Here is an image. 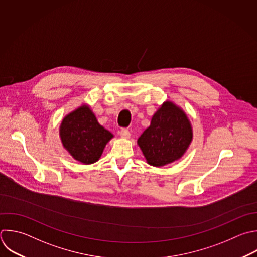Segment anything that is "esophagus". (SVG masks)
Wrapping results in <instances>:
<instances>
[{"label":"esophagus","mask_w":257,"mask_h":257,"mask_svg":"<svg viewBox=\"0 0 257 257\" xmlns=\"http://www.w3.org/2000/svg\"><path fill=\"white\" fill-rule=\"evenodd\" d=\"M119 136H120L122 139L127 140V139H130V138H131V133L128 132V130H126V128H122V130L119 132Z\"/></svg>","instance_id":"esophagus-1"}]
</instances>
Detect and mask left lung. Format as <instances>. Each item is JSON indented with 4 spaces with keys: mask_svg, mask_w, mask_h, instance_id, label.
I'll list each match as a JSON object with an SVG mask.
<instances>
[{
    "mask_svg": "<svg viewBox=\"0 0 257 257\" xmlns=\"http://www.w3.org/2000/svg\"><path fill=\"white\" fill-rule=\"evenodd\" d=\"M193 140L191 122L173 101H165L152 117L151 124L138 139L147 163L163 167L180 160Z\"/></svg>",
    "mask_w": 257,
    "mask_h": 257,
    "instance_id": "1",
    "label": "left lung"
}]
</instances>
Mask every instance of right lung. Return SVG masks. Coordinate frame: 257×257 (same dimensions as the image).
<instances>
[{
	"label": "right lung",
	"mask_w": 257,
	"mask_h": 257,
	"mask_svg": "<svg viewBox=\"0 0 257 257\" xmlns=\"http://www.w3.org/2000/svg\"><path fill=\"white\" fill-rule=\"evenodd\" d=\"M59 136L63 148L76 161L90 165L99 160L113 135L96 119L89 105L69 112L61 121Z\"/></svg>",
	"instance_id": "1"
}]
</instances>
